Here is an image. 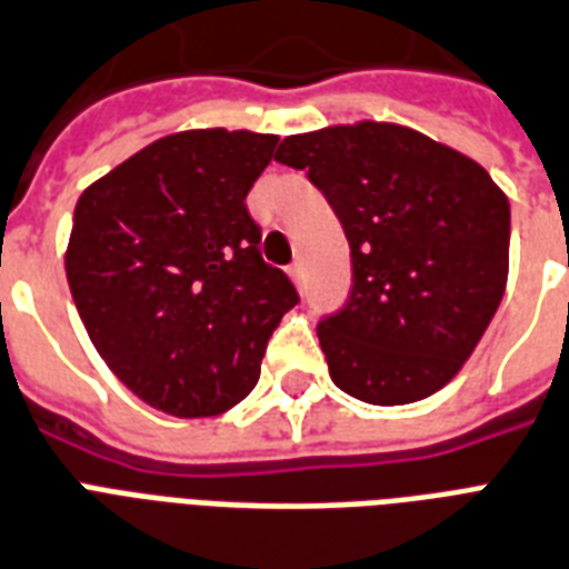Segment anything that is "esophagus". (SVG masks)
<instances>
[{
	"instance_id": "34e87169",
	"label": "esophagus",
	"mask_w": 569,
	"mask_h": 569,
	"mask_svg": "<svg viewBox=\"0 0 569 569\" xmlns=\"http://www.w3.org/2000/svg\"><path fill=\"white\" fill-rule=\"evenodd\" d=\"M288 276H290V281H293V284H302V263H299V261L290 263Z\"/></svg>"
}]
</instances>
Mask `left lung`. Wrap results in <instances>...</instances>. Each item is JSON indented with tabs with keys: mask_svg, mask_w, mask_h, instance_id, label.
Masks as SVG:
<instances>
[{
	"mask_svg": "<svg viewBox=\"0 0 569 569\" xmlns=\"http://www.w3.org/2000/svg\"><path fill=\"white\" fill-rule=\"evenodd\" d=\"M276 160L308 171L350 243V299L317 323L335 386L400 407L451 382L508 284L510 204L496 180L386 121L288 136Z\"/></svg>",
	"mask_w": 569,
	"mask_h": 569,
	"instance_id": "1",
	"label": "left lung"
}]
</instances>
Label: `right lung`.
<instances>
[{
  "label": "right lung",
  "mask_w": 569,
  "mask_h": 569,
  "mask_svg": "<svg viewBox=\"0 0 569 569\" xmlns=\"http://www.w3.org/2000/svg\"><path fill=\"white\" fill-rule=\"evenodd\" d=\"M276 144L222 127L162 136L77 201L64 270L88 338L127 389L169 416L237 407L299 302L263 263L246 210Z\"/></svg>",
  "instance_id": "obj_1"
}]
</instances>
